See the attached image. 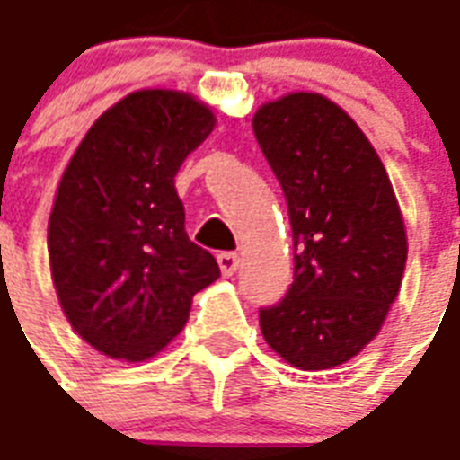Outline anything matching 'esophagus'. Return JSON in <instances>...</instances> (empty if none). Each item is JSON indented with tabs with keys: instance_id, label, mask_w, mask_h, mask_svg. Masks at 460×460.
<instances>
[{
	"instance_id": "esophagus-1",
	"label": "esophagus",
	"mask_w": 460,
	"mask_h": 460,
	"mask_svg": "<svg viewBox=\"0 0 460 460\" xmlns=\"http://www.w3.org/2000/svg\"><path fill=\"white\" fill-rule=\"evenodd\" d=\"M218 266L223 270V276H233L237 266H240V256L234 252H220L218 254Z\"/></svg>"
}]
</instances>
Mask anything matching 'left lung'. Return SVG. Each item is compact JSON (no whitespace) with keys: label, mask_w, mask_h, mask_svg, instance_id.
<instances>
[{"label":"left lung","mask_w":460,"mask_h":460,"mask_svg":"<svg viewBox=\"0 0 460 460\" xmlns=\"http://www.w3.org/2000/svg\"><path fill=\"white\" fill-rule=\"evenodd\" d=\"M254 134L293 227V286L259 309L266 343L300 369L355 358L379 333L403 279L408 240L382 160L319 93L256 110Z\"/></svg>","instance_id":"left-lung-1"}]
</instances>
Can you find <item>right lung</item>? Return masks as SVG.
<instances>
[{
    "mask_svg": "<svg viewBox=\"0 0 460 460\" xmlns=\"http://www.w3.org/2000/svg\"><path fill=\"white\" fill-rule=\"evenodd\" d=\"M213 124L191 95L137 91L98 117L64 170L48 226L52 280L74 331L108 358L163 350L220 276L187 237L174 191Z\"/></svg>",
    "mask_w": 460,
    "mask_h": 460,
    "instance_id": "right-lung-1",
    "label": "right lung"
}]
</instances>
